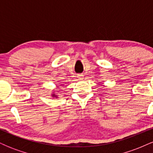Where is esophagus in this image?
I'll list each match as a JSON object with an SVG mask.
<instances>
[{
	"label": "esophagus",
	"instance_id": "34e87169",
	"mask_svg": "<svg viewBox=\"0 0 153 153\" xmlns=\"http://www.w3.org/2000/svg\"><path fill=\"white\" fill-rule=\"evenodd\" d=\"M83 77H84V75L82 74H78V75H77V78H78L79 80H82V79H83Z\"/></svg>",
	"mask_w": 153,
	"mask_h": 153
}]
</instances>
